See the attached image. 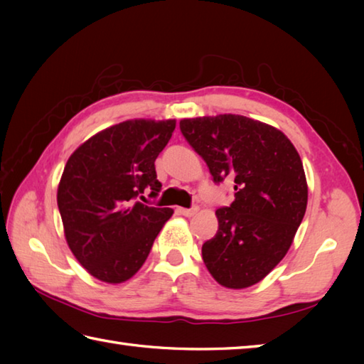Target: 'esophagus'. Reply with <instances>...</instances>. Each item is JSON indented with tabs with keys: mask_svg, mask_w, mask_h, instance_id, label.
<instances>
[{
	"mask_svg": "<svg viewBox=\"0 0 364 364\" xmlns=\"http://www.w3.org/2000/svg\"><path fill=\"white\" fill-rule=\"evenodd\" d=\"M198 211L197 206H192V208H180V213L183 215H186V218H191V215H194Z\"/></svg>",
	"mask_w": 364,
	"mask_h": 364,
	"instance_id": "1",
	"label": "esophagus"
}]
</instances>
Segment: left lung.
I'll return each mask as SVG.
<instances>
[{
  "label": "left lung",
  "mask_w": 364,
  "mask_h": 364,
  "mask_svg": "<svg viewBox=\"0 0 364 364\" xmlns=\"http://www.w3.org/2000/svg\"><path fill=\"white\" fill-rule=\"evenodd\" d=\"M180 129L215 184L235 181V200L215 211L219 230L202 247L205 264L225 288H249L283 259L304 219L301 159L282 131L244 115L184 119Z\"/></svg>",
  "instance_id": "left-lung-1"
}]
</instances>
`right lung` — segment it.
I'll return each instance as SVG.
<instances>
[{"label": "right lung", "instance_id": "right-lung-1", "mask_svg": "<svg viewBox=\"0 0 364 364\" xmlns=\"http://www.w3.org/2000/svg\"><path fill=\"white\" fill-rule=\"evenodd\" d=\"M175 120H128L90 137L68 158L58 188L67 244L90 275L122 283L142 267L172 208H154V161Z\"/></svg>", "mask_w": 364, "mask_h": 364}]
</instances>
